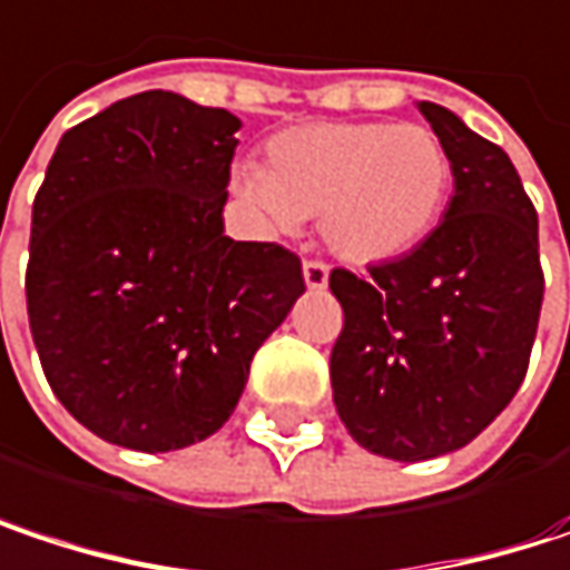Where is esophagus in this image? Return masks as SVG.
I'll return each instance as SVG.
<instances>
[{"label":"esophagus","mask_w":570,"mask_h":570,"mask_svg":"<svg viewBox=\"0 0 570 570\" xmlns=\"http://www.w3.org/2000/svg\"><path fill=\"white\" fill-rule=\"evenodd\" d=\"M303 281H306L309 289H323L326 281H330V267L323 261H306L303 264Z\"/></svg>","instance_id":"obj_1"}]
</instances>
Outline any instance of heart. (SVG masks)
I'll use <instances>...</instances> for the list:
<instances>
[{"label": "heart", "instance_id": "obj_1", "mask_svg": "<svg viewBox=\"0 0 570 570\" xmlns=\"http://www.w3.org/2000/svg\"><path fill=\"white\" fill-rule=\"evenodd\" d=\"M234 184L274 230L320 217L333 254L386 264L435 230L452 158L425 125L323 121L277 135L267 165H244Z\"/></svg>", "mask_w": 570, "mask_h": 570}]
</instances>
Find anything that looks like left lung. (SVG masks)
Masks as SVG:
<instances>
[{"label": "left lung", "instance_id": "left-lung-1", "mask_svg": "<svg viewBox=\"0 0 570 570\" xmlns=\"http://www.w3.org/2000/svg\"><path fill=\"white\" fill-rule=\"evenodd\" d=\"M419 111L452 158L445 217L366 277L330 274L343 306L330 353L336 412L363 449L396 462L469 445L512 402L544 296L538 214L509 155L442 105Z\"/></svg>", "mask_w": 570, "mask_h": 570}]
</instances>
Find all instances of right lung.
<instances>
[{
    "instance_id": "right-lung-1",
    "label": "right lung",
    "mask_w": 570,
    "mask_h": 570,
    "mask_svg": "<svg viewBox=\"0 0 570 570\" xmlns=\"http://www.w3.org/2000/svg\"><path fill=\"white\" fill-rule=\"evenodd\" d=\"M237 128L141 91L65 131L49 161L29 330L58 402L105 442L171 452L214 435L306 289L293 250L224 237Z\"/></svg>"
}]
</instances>
